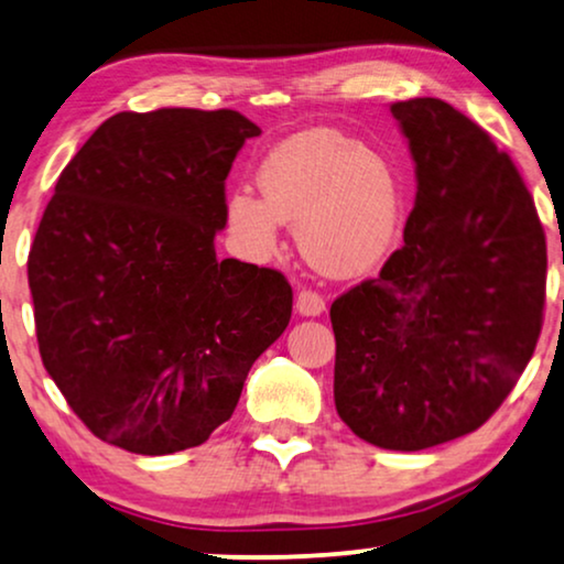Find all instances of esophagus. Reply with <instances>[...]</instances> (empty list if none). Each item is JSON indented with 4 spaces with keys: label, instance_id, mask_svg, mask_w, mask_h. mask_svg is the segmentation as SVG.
Masks as SVG:
<instances>
[{
    "label": "esophagus",
    "instance_id": "1",
    "mask_svg": "<svg viewBox=\"0 0 564 564\" xmlns=\"http://www.w3.org/2000/svg\"><path fill=\"white\" fill-rule=\"evenodd\" d=\"M326 308V301L318 291L301 289L296 296V311L301 316H318Z\"/></svg>",
    "mask_w": 564,
    "mask_h": 564
}]
</instances>
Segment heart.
<instances>
[{
    "instance_id": "1",
    "label": "heart",
    "mask_w": 564,
    "mask_h": 564,
    "mask_svg": "<svg viewBox=\"0 0 564 564\" xmlns=\"http://www.w3.org/2000/svg\"><path fill=\"white\" fill-rule=\"evenodd\" d=\"M258 199L235 189L228 220L250 256L279 246L281 223H296V242L324 273L355 275L388 253L400 220L390 164L332 129H308L275 144L258 166Z\"/></svg>"
}]
</instances>
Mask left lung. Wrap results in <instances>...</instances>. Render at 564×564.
<instances>
[{
  "label": "left lung",
  "mask_w": 564,
  "mask_h": 564,
  "mask_svg": "<svg viewBox=\"0 0 564 564\" xmlns=\"http://www.w3.org/2000/svg\"><path fill=\"white\" fill-rule=\"evenodd\" d=\"M415 159L405 246L332 304L336 413L359 438L423 451L474 433L534 355L547 242L522 174L441 98L390 106Z\"/></svg>",
  "instance_id": "left-lung-1"
}]
</instances>
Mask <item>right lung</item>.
Instances as JSON below:
<instances>
[{"instance_id":"1","label":"right lung","mask_w":564,"mask_h":564,"mask_svg":"<svg viewBox=\"0 0 564 564\" xmlns=\"http://www.w3.org/2000/svg\"><path fill=\"white\" fill-rule=\"evenodd\" d=\"M238 111H123L61 172L28 258L42 365L96 438L195 448L291 322L281 271L217 260Z\"/></svg>"}]
</instances>
